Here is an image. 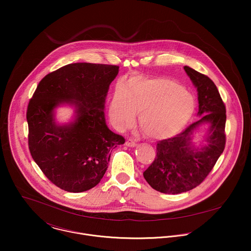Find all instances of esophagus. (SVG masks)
Returning a JSON list of instances; mask_svg holds the SVG:
<instances>
[{
	"label": "esophagus",
	"instance_id": "esophagus-1",
	"mask_svg": "<svg viewBox=\"0 0 251 251\" xmlns=\"http://www.w3.org/2000/svg\"><path fill=\"white\" fill-rule=\"evenodd\" d=\"M126 145L127 147H135V146H136V142H135L133 139L129 138V139H127V140H126Z\"/></svg>",
	"mask_w": 251,
	"mask_h": 251
}]
</instances>
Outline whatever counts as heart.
I'll list each match as a JSON object with an SVG mask.
<instances>
[{"label": "heart", "instance_id": "obj_1", "mask_svg": "<svg viewBox=\"0 0 251 251\" xmlns=\"http://www.w3.org/2000/svg\"><path fill=\"white\" fill-rule=\"evenodd\" d=\"M195 109L193 97L177 82L164 78L133 77L127 85L119 83L109 106L117 127H125L139 114L144 132L152 138L171 137L185 126Z\"/></svg>", "mask_w": 251, "mask_h": 251}]
</instances>
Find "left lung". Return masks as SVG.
I'll list each match as a JSON object with an SVG mask.
<instances>
[{
  "label": "left lung",
  "mask_w": 251,
  "mask_h": 251,
  "mask_svg": "<svg viewBox=\"0 0 251 251\" xmlns=\"http://www.w3.org/2000/svg\"><path fill=\"white\" fill-rule=\"evenodd\" d=\"M183 69L197 88L198 115L202 117L176 136L159 141L154 160L143 173L153 189L167 194L185 192L203 182L226 143V108L215 83L207 75L189 67ZM203 122L210 124L205 137L207 145L194 150L191 148L192 132Z\"/></svg>",
  "instance_id": "obj_1"
}]
</instances>
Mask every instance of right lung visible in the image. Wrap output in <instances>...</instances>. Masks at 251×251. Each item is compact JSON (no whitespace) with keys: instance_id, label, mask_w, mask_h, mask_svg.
<instances>
[{"instance_id":"1","label":"right lung","mask_w":251,"mask_h":251,"mask_svg":"<svg viewBox=\"0 0 251 251\" xmlns=\"http://www.w3.org/2000/svg\"><path fill=\"white\" fill-rule=\"evenodd\" d=\"M119 67L70 64L45 75L27 109L28 145L36 164L53 184L69 192H83L104 176L111 152L125 143L106 126L104 103ZM76 107V120L57 126L52 110L60 103Z\"/></svg>"}]
</instances>
